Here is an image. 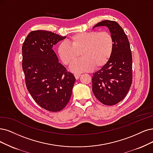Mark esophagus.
<instances>
[{"mask_svg":"<svg viewBox=\"0 0 153 153\" xmlns=\"http://www.w3.org/2000/svg\"><path fill=\"white\" fill-rule=\"evenodd\" d=\"M74 76H75V77H76V79H78L79 78V77L81 76V74H78V73H75L74 74Z\"/></svg>","mask_w":153,"mask_h":153,"instance_id":"esophagus-1","label":"esophagus"}]
</instances>
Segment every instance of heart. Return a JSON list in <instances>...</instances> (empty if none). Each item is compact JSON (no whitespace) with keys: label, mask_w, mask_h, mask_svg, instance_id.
Segmentation results:
<instances>
[{"label":"heart","mask_w":153,"mask_h":153,"mask_svg":"<svg viewBox=\"0 0 153 153\" xmlns=\"http://www.w3.org/2000/svg\"><path fill=\"white\" fill-rule=\"evenodd\" d=\"M68 44L61 43L58 54L63 63L70 65L81 53L82 59L73 62L70 70L74 72L91 71L94 67L103 66L111 55L114 42L111 34L107 31H91L79 33L69 39Z\"/></svg>","instance_id":"obj_1"}]
</instances>
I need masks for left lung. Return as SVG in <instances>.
<instances>
[{
    "label": "left lung",
    "instance_id": "1",
    "mask_svg": "<svg viewBox=\"0 0 153 153\" xmlns=\"http://www.w3.org/2000/svg\"><path fill=\"white\" fill-rule=\"evenodd\" d=\"M106 26L114 38V47L108 62L94 73L93 92L101 103L114 105L126 97L132 82V58L128 38L116 21L105 20L94 27Z\"/></svg>",
    "mask_w": 153,
    "mask_h": 153
}]
</instances>
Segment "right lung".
I'll use <instances>...</instances> for the list:
<instances>
[{
  "mask_svg": "<svg viewBox=\"0 0 153 153\" xmlns=\"http://www.w3.org/2000/svg\"><path fill=\"white\" fill-rule=\"evenodd\" d=\"M65 38L48 31H33L22 47L27 89L38 105L50 111L65 108L76 81L74 76L59 63L52 49Z\"/></svg>",
  "mask_w": 153,
  "mask_h": 153,
  "instance_id": "add662e5",
  "label": "right lung"
}]
</instances>
